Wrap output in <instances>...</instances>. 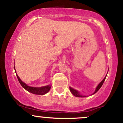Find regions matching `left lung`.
Segmentation results:
<instances>
[{"instance_id":"8db88e82","label":"left lung","mask_w":123,"mask_h":123,"mask_svg":"<svg viewBox=\"0 0 123 123\" xmlns=\"http://www.w3.org/2000/svg\"><path fill=\"white\" fill-rule=\"evenodd\" d=\"M106 78V76L105 77V78L104 79H103V80L101 81V82L98 84V86H97V88H96V91H95V92H94V93H93V94L96 93L98 91L99 89H100L101 87V86H102L103 85V84H104L105 80ZM70 91H71V92L72 93V94H73L74 96H75V97H86V96H81V95L80 94V93H79L78 91H76V90L73 89V88H71V87H70Z\"/></svg>"}]
</instances>
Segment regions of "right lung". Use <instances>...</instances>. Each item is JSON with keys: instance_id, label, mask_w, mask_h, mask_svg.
I'll return each instance as SVG.
<instances>
[{"instance_id": "right-lung-1", "label": "right lung", "mask_w": 123, "mask_h": 123, "mask_svg": "<svg viewBox=\"0 0 123 123\" xmlns=\"http://www.w3.org/2000/svg\"><path fill=\"white\" fill-rule=\"evenodd\" d=\"M15 70V68H14ZM16 76L17 77L19 83H20V84L24 88H25L26 91H27L29 92L33 93L34 94H38V95H43L49 92L51 86H43V87L40 88H36V87H32V86H27L25 83L23 82L22 81H21V80L19 79V78L17 74H16Z\"/></svg>"}]
</instances>
